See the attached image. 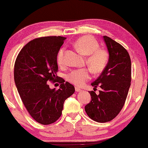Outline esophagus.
Instances as JSON below:
<instances>
[{"label": "esophagus", "mask_w": 148, "mask_h": 148, "mask_svg": "<svg viewBox=\"0 0 148 148\" xmlns=\"http://www.w3.org/2000/svg\"><path fill=\"white\" fill-rule=\"evenodd\" d=\"M82 90H81L80 88H75V92H82Z\"/></svg>", "instance_id": "esophagus-1"}]
</instances>
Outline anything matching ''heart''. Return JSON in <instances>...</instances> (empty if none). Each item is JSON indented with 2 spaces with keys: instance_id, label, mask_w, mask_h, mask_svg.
Masks as SVG:
<instances>
[{
  "instance_id": "b5f03b06",
  "label": "heart",
  "mask_w": 148,
  "mask_h": 148,
  "mask_svg": "<svg viewBox=\"0 0 148 148\" xmlns=\"http://www.w3.org/2000/svg\"><path fill=\"white\" fill-rule=\"evenodd\" d=\"M75 47L83 55L88 56L86 58V64L94 73L102 72L106 67L109 60V54L106 50L99 48V44L95 38L91 36H83L77 40L74 44ZM58 64L64 65V48H61L57 55ZM91 77L88 69L74 70L67 75V80L75 86L82 87Z\"/></svg>"
}]
</instances>
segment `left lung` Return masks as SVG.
I'll use <instances>...</instances> for the list:
<instances>
[{"label": "left lung", "instance_id": "obj_1", "mask_svg": "<svg viewBox=\"0 0 148 148\" xmlns=\"http://www.w3.org/2000/svg\"><path fill=\"white\" fill-rule=\"evenodd\" d=\"M103 39L109 53L108 64L98 79L92 83L99 94L90 93L92 100L85 106L88 116L98 123H106L116 117L124 106L131 86V62L122 45L108 36Z\"/></svg>", "mask_w": 148, "mask_h": 148}]
</instances>
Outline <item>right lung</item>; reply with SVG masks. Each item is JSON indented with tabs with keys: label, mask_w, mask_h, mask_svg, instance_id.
Instances as JSON below:
<instances>
[{
	"label": "right lung",
	"mask_w": 148,
	"mask_h": 148,
	"mask_svg": "<svg viewBox=\"0 0 148 148\" xmlns=\"http://www.w3.org/2000/svg\"><path fill=\"white\" fill-rule=\"evenodd\" d=\"M66 38L46 36L26 44L14 67L17 91L28 112L42 125L52 124L61 116L64 100L75 92L72 84L60 78V88L50 89L49 81L58 78L57 55ZM59 78V77H58Z\"/></svg>",
	"instance_id": "right-lung-1"
}]
</instances>
